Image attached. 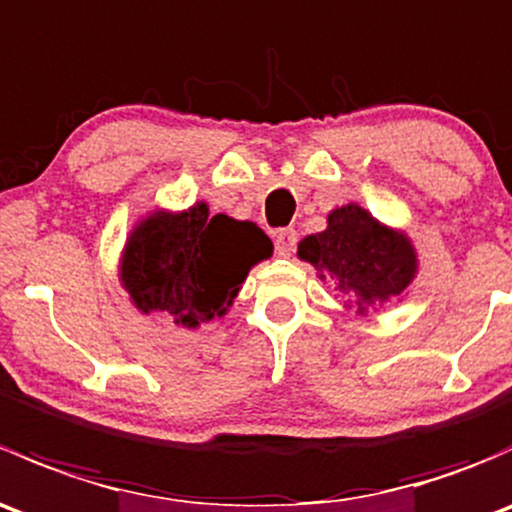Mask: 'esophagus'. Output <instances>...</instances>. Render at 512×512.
Here are the masks:
<instances>
[{"instance_id":"esophagus-1","label":"esophagus","mask_w":512,"mask_h":512,"mask_svg":"<svg viewBox=\"0 0 512 512\" xmlns=\"http://www.w3.org/2000/svg\"><path fill=\"white\" fill-rule=\"evenodd\" d=\"M297 247V230L294 227H285V230H280L275 235V250L280 257H289L292 255V250Z\"/></svg>"}]
</instances>
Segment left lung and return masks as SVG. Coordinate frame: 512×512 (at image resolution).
<instances>
[{"instance_id":"1","label":"left lung","mask_w":512,"mask_h":512,"mask_svg":"<svg viewBox=\"0 0 512 512\" xmlns=\"http://www.w3.org/2000/svg\"><path fill=\"white\" fill-rule=\"evenodd\" d=\"M297 255L314 265L322 280L329 277L359 314L371 304L399 297L416 275L409 237L379 225L354 203L332 210L327 230L304 237Z\"/></svg>"}]
</instances>
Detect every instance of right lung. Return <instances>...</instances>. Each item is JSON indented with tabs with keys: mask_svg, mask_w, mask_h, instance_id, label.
Here are the masks:
<instances>
[{
	"mask_svg": "<svg viewBox=\"0 0 512 512\" xmlns=\"http://www.w3.org/2000/svg\"><path fill=\"white\" fill-rule=\"evenodd\" d=\"M272 255L255 223L210 215L198 203L185 213H153L131 232L121 282L141 312H163L195 329L223 317L247 272Z\"/></svg>",
	"mask_w": 512,
	"mask_h": 512,
	"instance_id": "1",
	"label": "right lung"
}]
</instances>
